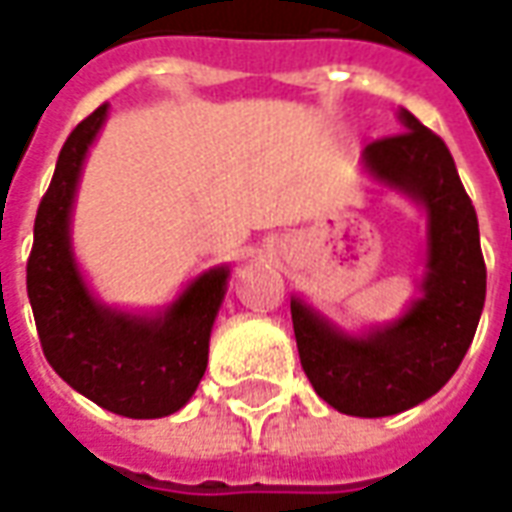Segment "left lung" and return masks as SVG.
Returning <instances> with one entry per match:
<instances>
[{
    "label": "left lung",
    "instance_id": "left-lung-1",
    "mask_svg": "<svg viewBox=\"0 0 512 512\" xmlns=\"http://www.w3.org/2000/svg\"><path fill=\"white\" fill-rule=\"evenodd\" d=\"M399 121L405 132L368 144L363 163L374 180L427 210L421 299L368 335H346L302 299H291L307 380L346 416H396L441 391L463 363L485 305L480 224L455 160L413 113L399 110Z\"/></svg>",
    "mask_w": 512,
    "mask_h": 512
}]
</instances>
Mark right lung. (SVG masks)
Returning <instances> with one entry per match:
<instances>
[{"label": "right lung", "mask_w": 512, "mask_h": 512, "mask_svg": "<svg viewBox=\"0 0 512 512\" xmlns=\"http://www.w3.org/2000/svg\"><path fill=\"white\" fill-rule=\"evenodd\" d=\"M105 119L107 105H99L60 149L35 216L27 296L46 360L74 391L119 416L163 418L177 413L205 377L210 330L230 268L199 274L157 316H132L96 302L71 252L69 227L82 163Z\"/></svg>", "instance_id": "1"}]
</instances>
